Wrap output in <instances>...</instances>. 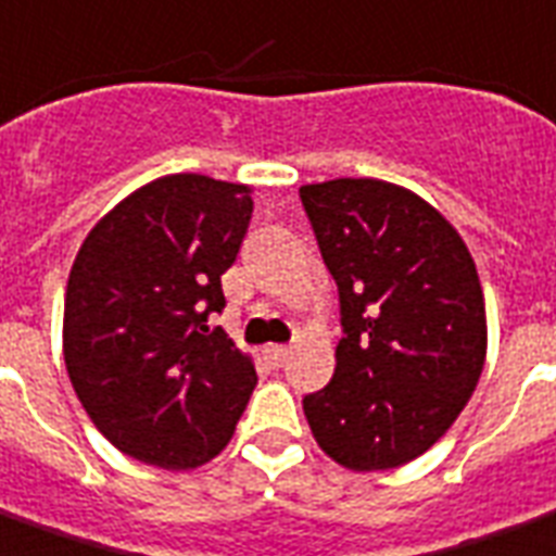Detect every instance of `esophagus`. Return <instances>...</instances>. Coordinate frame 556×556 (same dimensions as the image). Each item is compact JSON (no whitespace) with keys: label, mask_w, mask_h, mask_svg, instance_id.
<instances>
[{"label":"esophagus","mask_w":556,"mask_h":556,"mask_svg":"<svg viewBox=\"0 0 556 556\" xmlns=\"http://www.w3.org/2000/svg\"><path fill=\"white\" fill-rule=\"evenodd\" d=\"M288 355H291V350H288V346H279V344L265 346V358H268L270 367H282V364L288 362Z\"/></svg>","instance_id":"obj_1"}]
</instances>
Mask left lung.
I'll list each match as a JSON object with an SVG mask.
<instances>
[{
  "mask_svg": "<svg viewBox=\"0 0 556 556\" xmlns=\"http://www.w3.org/2000/svg\"><path fill=\"white\" fill-rule=\"evenodd\" d=\"M341 300L334 376L303 400L317 446L355 472L429 452L464 410L486 358L484 291L464 239L396 184L300 186Z\"/></svg>",
  "mask_w": 556,
  "mask_h": 556,
  "instance_id": "1",
  "label": "left lung"
}]
</instances>
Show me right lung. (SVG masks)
Returning <instances> with one entry per match:
<instances>
[{"label":"right lung","instance_id":"right-lung-1","mask_svg":"<svg viewBox=\"0 0 556 556\" xmlns=\"http://www.w3.org/2000/svg\"><path fill=\"white\" fill-rule=\"evenodd\" d=\"M250 186L168 175L127 194L72 262L63 358L96 429L163 469L230 443L256 367L222 326V274L248 232Z\"/></svg>","mask_w":556,"mask_h":556}]
</instances>
